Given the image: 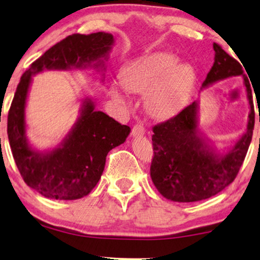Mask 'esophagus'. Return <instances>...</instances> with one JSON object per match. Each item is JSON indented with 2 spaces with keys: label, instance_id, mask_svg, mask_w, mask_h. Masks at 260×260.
<instances>
[{
  "label": "esophagus",
  "instance_id": "esophagus-1",
  "mask_svg": "<svg viewBox=\"0 0 260 260\" xmlns=\"http://www.w3.org/2000/svg\"><path fill=\"white\" fill-rule=\"evenodd\" d=\"M131 134H133V136H135V137L142 136V135H144V126L140 123L135 124L134 127H133V131H131Z\"/></svg>",
  "mask_w": 260,
  "mask_h": 260
}]
</instances>
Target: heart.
Masks as SVG:
<instances>
[{
  "mask_svg": "<svg viewBox=\"0 0 260 260\" xmlns=\"http://www.w3.org/2000/svg\"><path fill=\"white\" fill-rule=\"evenodd\" d=\"M123 84L110 86L111 97L127 102V91L147 93L145 105L157 118H169L183 106L193 81V71L169 52H151L127 63L122 71Z\"/></svg>",
  "mask_w": 260,
  "mask_h": 260,
  "instance_id": "1",
  "label": "heart"
}]
</instances>
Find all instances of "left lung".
<instances>
[{
    "mask_svg": "<svg viewBox=\"0 0 260 260\" xmlns=\"http://www.w3.org/2000/svg\"><path fill=\"white\" fill-rule=\"evenodd\" d=\"M213 48L214 63L201 90L218 81L243 77L250 105L246 130L232 145L223 150L218 149L199 130V101H194L167 122L152 127L154 158L150 176L159 194L172 201H200L225 189L236 179L252 140L254 108L251 85L236 59L215 42Z\"/></svg>",
    "mask_w": 260,
    "mask_h": 260,
    "instance_id": "1",
    "label": "left lung"
}]
</instances>
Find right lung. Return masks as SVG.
Here are the masks:
<instances>
[{"label":"right lung","mask_w":260,"mask_h":260,"mask_svg":"<svg viewBox=\"0 0 260 260\" xmlns=\"http://www.w3.org/2000/svg\"><path fill=\"white\" fill-rule=\"evenodd\" d=\"M113 35L98 31L73 34L46 51L22 74L8 113L9 144L27 186L45 198L77 200L86 197L101 179L108 152L124 143L131 129L95 110L92 97L81 102L80 113L65 138L52 149L39 150L27 137L26 105L33 77L44 71L93 69L104 81L105 62Z\"/></svg>","instance_id":"right-lung-1"}]
</instances>
